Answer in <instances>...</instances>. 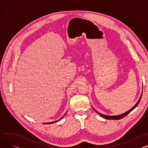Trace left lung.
<instances>
[{"instance_id":"8db88e82","label":"left lung","mask_w":148,"mask_h":148,"mask_svg":"<svg viewBox=\"0 0 148 148\" xmlns=\"http://www.w3.org/2000/svg\"><path fill=\"white\" fill-rule=\"evenodd\" d=\"M142 92H143V91L142 92V94H141V95H140V97H139V99L138 101H137V102L135 104V105H134L133 108H132L130 110H129L128 111L125 112V113L122 114H121V115H112V116H111V115H104V114H101V113H99V112H98L95 109V108H93V109H94V110L96 112V113H97L101 116L103 117V119H107V120H120V119H123V118H124V116H125L129 114L130 112H132V111L134 109V108H136V106H137V105H138V104L139 103V102H140V101L141 98H142Z\"/></svg>"}]
</instances>
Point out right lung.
Masks as SVG:
<instances>
[{
    "label": "right lung",
    "instance_id": "obj_1",
    "mask_svg": "<svg viewBox=\"0 0 148 148\" xmlns=\"http://www.w3.org/2000/svg\"><path fill=\"white\" fill-rule=\"evenodd\" d=\"M66 112H65V114H66ZM64 116H65V115H63V116H62V117H61V119H59L58 120H56V121H53V122H49V123H44L43 124H53V123H56V122H58V121H60V120H61V119H62V118H63V117H64Z\"/></svg>",
    "mask_w": 148,
    "mask_h": 148
}]
</instances>
